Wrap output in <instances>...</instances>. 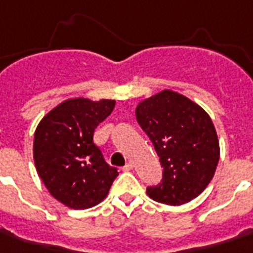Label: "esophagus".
<instances>
[{"instance_id":"1","label":"esophagus","mask_w":253,"mask_h":253,"mask_svg":"<svg viewBox=\"0 0 253 253\" xmlns=\"http://www.w3.org/2000/svg\"><path fill=\"white\" fill-rule=\"evenodd\" d=\"M122 169L125 170V172H127V170H131V169H133V164H131V162H127L126 165H125V167H123Z\"/></svg>"}]
</instances>
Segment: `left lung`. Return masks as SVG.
Returning a JSON list of instances; mask_svg holds the SVG:
<instances>
[{"instance_id": "8db88e82", "label": "left lung", "mask_w": 253, "mask_h": 253, "mask_svg": "<svg viewBox=\"0 0 253 253\" xmlns=\"http://www.w3.org/2000/svg\"><path fill=\"white\" fill-rule=\"evenodd\" d=\"M135 118L160 157L162 182L147 195L164 205L196 199L215 173L220 143L210 116L196 102L172 89L141 100Z\"/></svg>"}]
</instances>
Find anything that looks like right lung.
Returning <instances> with one entry per match:
<instances>
[{
  "mask_svg": "<svg viewBox=\"0 0 253 253\" xmlns=\"http://www.w3.org/2000/svg\"><path fill=\"white\" fill-rule=\"evenodd\" d=\"M116 100L70 98L39 122L33 138V160L48 193L70 209L84 210L108 196L115 167L93 143V131L112 113Z\"/></svg>",
  "mask_w": 253,
  "mask_h": 253,
  "instance_id": "add662e5",
  "label": "right lung"
}]
</instances>
